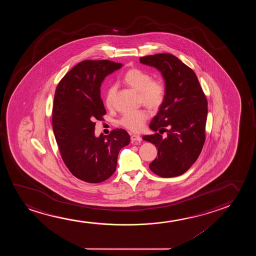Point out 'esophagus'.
Masks as SVG:
<instances>
[{
	"mask_svg": "<svg viewBox=\"0 0 256 256\" xmlns=\"http://www.w3.org/2000/svg\"><path fill=\"white\" fill-rule=\"evenodd\" d=\"M130 139H131V142L132 144H137V142H140V140H142L140 136H137V134H131Z\"/></svg>",
	"mask_w": 256,
	"mask_h": 256,
	"instance_id": "obj_1",
	"label": "esophagus"
}]
</instances>
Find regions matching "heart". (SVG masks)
I'll list each match as a JSON object with an SVG mask.
<instances>
[{"label":"heart","instance_id":"heart-1","mask_svg":"<svg viewBox=\"0 0 256 256\" xmlns=\"http://www.w3.org/2000/svg\"><path fill=\"white\" fill-rule=\"evenodd\" d=\"M124 83L139 92L140 103L150 110H156L164 102L165 86L160 80L152 78L150 74L139 68L128 70L124 77ZM116 86H111L106 94V106L112 108L114 105ZM148 119L147 112L137 110L126 112L120 120V124L131 132H140Z\"/></svg>","mask_w":256,"mask_h":256}]
</instances>
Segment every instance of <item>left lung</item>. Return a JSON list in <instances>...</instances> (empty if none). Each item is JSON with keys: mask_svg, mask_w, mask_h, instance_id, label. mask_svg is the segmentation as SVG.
<instances>
[{"mask_svg": "<svg viewBox=\"0 0 256 256\" xmlns=\"http://www.w3.org/2000/svg\"><path fill=\"white\" fill-rule=\"evenodd\" d=\"M140 62L154 66L165 80L164 102L150 128L154 134L144 140L158 148V156L150 164L162 178L182 175L196 161L206 140L207 100L196 74L170 53L142 56ZM160 134L168 132L162 138Z\"/></svg>", "mask_w": 256, "mask_h": 256, "instance_id": "1", "label": "left lung"}]
</instances>
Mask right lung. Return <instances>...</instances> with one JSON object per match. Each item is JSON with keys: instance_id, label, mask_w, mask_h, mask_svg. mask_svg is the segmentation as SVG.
Here are the masks:
<instances>
[{"instance_id": "right-lung-1", "label": "right lung", "mask_w": 256, "mask_h": 256, "mask_svg": "<svg viewBox=\"0 0 256 256\" xmlns=\"http://www.w3.org/2000/svg\"><path fill=\"white\" fill-rule=\"evenodd\" d=\"M122 64L110 60H84L69 70L54 95L52 128L61 158L70 173L84 182L98 184L114 173L120 150L130 144L126 130L95 137V120L106 112L100 86Z\"/></svg>"}]
</instances>
